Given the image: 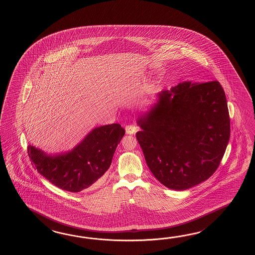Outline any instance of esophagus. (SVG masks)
I'll use <instances>...</instances> for the list:
<instances>
[{
    "mask_svg": "<svg viewBox=\"0 0 255 255\" xmlns=\"http://www.w3.org/2000/svg\"><path fill=\"white\" fill-rule=\"evenodd\" d=\"M136 127L134 125H128L126 127V132L128 133V134H129V135H132V134H135V132H136Z\"/></svg>",
    "mask_w": 255,
    "mask_h": 255,
    "instance_id": "34e87169",
    "label": "esophagus"
}]
</instances>
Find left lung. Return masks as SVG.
<instances>
[{
    "instance_id": "8db88e82",
    "label": "left lung",
    "mask_w": 255,
    "mask_h": 255,
    "mask_svg": "<svg viewBox=\"0 0 255 255\" xmlns=\"http://www.w3.org/2000/svg\"><path fill=\"white\" fill-rule=\"evenodd\" d=\"M135 136L155 178L184 190L209 179L220 166L231 134L224 90L218 81L183 82L158 94L137 120Z\"/></svg>"
}]
</instances>
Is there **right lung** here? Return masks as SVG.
<instances>
[{
    "instance_id": "add662e5",
    "label": "right lung",
    "mask_w": 255,
    "mask_h": 255,
    "mask_svg": "<svg viewBox=\"0 0 255 255\" xmlns=\"http://www.w3.org/2000/svg\"><path fill=\"white\" fill-rule=\"evenodd\" d=\"M125 129L120 124L93 129L72 151L48 156L29 145L28 155L34 168L62 190L79 192L96 185L109 169Z\"/></svg>"
}]
</instances>
